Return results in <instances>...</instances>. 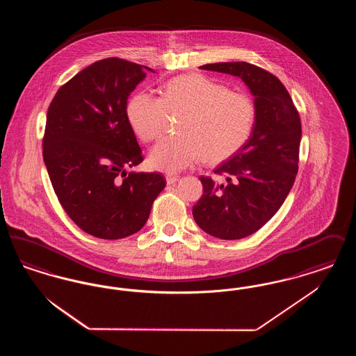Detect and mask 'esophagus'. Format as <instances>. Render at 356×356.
Here are the masks:
<instances>
[{
  "instance_id": "1",
  "label": "esophagus",
  "mask_w": 356,
  "mask_h": 356,
  "mask_svg": "<svg viewBox=\"0 0 356 356\" xmlns=\"http://www.w3.org/2000/svg\"><path fill=\"white\" fill-rule=\"evenodd\" d=\"M165 179H167V184L168 186H172V184L179 181V176H173V175H168Z\"/></svg>"
}]
</instances>
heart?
<instances>
[{"label":"heart","mask_w":356,"mask_h":356,"mask_svg":"<svg viewBox=\"0 0 356 356\" xmlns=\"http://www.w3.org/2000/svg\"><path fill=\"white\" fill-rule=\"evenodd\" d=\"M170 115L183 116L180 135L161 138L151 151L149 164L177 173L203 156L208 163H220L235 154L254 131L256 106L248 95L197 73L172 79L161 97L138 92L127 106L128 121L143 141L161 135Z\"/></svg>","instance_id":"1"}]
</instances>
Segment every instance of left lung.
I'll list each match as a JSON object with an SVG mask.
<instances>
[{"instance_id":"left-lung-1","label":"left lung","mask_w":356,"mask_h":356,"mask_svg":"<svg viewBox=\"0 0 356 356\" xmlns=\"http://www.w3.org/2000/svg\"><path fill=\"white\" fill-rule=\"evenodd\" d=\"M200 68L240 77L254 96L251 137L213 170L227 181L200 176L203 196L192 209L204 232L237 240L259 231L284 203L299 168L302 122L286 86L268 70L244 61Z\"/></svg>"}]
</instances>
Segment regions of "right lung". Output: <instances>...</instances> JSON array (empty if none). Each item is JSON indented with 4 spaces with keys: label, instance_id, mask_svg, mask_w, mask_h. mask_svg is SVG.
<instances>
[{
    "label": "right lung",
    "instance_id": "right-lung-1",
    "mask_svg": "<svg viewBox=\"0 0 356 356\" xmlns=\"http://www.w3.org/2000/svg\"><path fill=\"white\" fill-rule=\"evenodd\" d=\"M144 68L118 57L96 61L63 85L48 108L42 156L51 186L73 222L99 238L140 231L167 184L159 172L127 173L144 160L127 118Z\"/></svg>",
    "mask_w": 356,
    "mask_h": 356
}]
</instances>
